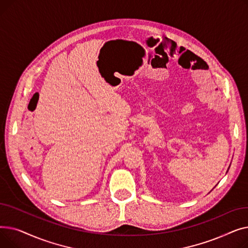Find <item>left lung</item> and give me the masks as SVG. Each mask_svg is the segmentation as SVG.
Here are the masks:
<instances>
[{
	"instance_id": "1",
	"label": "left lung",
	"mask_w": 248,
	"mask_h": 248,
	"mask_svg": "<svg viewBox=\"0 0 248 248\" xmlns=\"http://www.w3.org/2000/svg\"><path fill=\"white\" fill-rule=\"evenodd\" d=\"M228 170H229V168H228Z\"/></svg>"
}]
</instances>
